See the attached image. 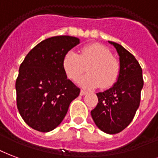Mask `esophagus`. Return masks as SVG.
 Returning a JSON list of instances; mask_svg holds the SVG:
<instances>
[{
  "instance_id": "esophagus-1",
  "label": "esophagus",
  "mask_w": 158,
  "mask_h": 158,
  "mask_svg": "<svg viewBox=\"0 0 158 158\" xmlns=\"http://www.w3.org/2000/svg\"><path fill=\"white\" fill-rule=\"evenodd\" d=\"M87 91H85V90H81L80 92V94L81 95V96H84V95H86V94H87Z\"/></svg>"
}]
</instances>
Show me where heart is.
I'll list each match as a JSON object with an SVG mask.
<instances>
[{
  "label": "heart",
  "mask_w": 158,
  "mask_h": 158,
  "mask_svg": "<svg viewBox=\"0 0 158 158\" xmlns=\"http://www.w3.org/2000/svg\"><path fill=\"white\" fill-rule=\"evenodd\" d=\"M63 67L70 79L77 81L88 71V74L81 78L79 83L86 88H95L100 86L102 89L113 87L117 82L121 65L118 60L112 56L108 48L100 44L84 46L80 54L69 51L63 60Z\"/></svg>",
  "instance_id": "obj_1"
}]
</instances>
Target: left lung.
Listing matches in <instances>:
<instances>
[{"label":"left lung","mask_w":158,"mask_h":158,"mask_svg":"<svg viewBox=\"0 0 158 158\" xmlns=\"http://www.w3.org/2000/svg\"><path fill=\"white\" fill-rule=\"evenodd\" d=\"M121 71L117 82L109 90L97 93L98 103L91 111L93 121L107 134H117L131 124L140 106L143 87L142 69L132 54L117 43Z\"/></svg>","instance_id":"1"}]
</instances>
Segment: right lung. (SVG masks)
<instances>
[{
    "label": "right lung",
    "instance_id": "1",
    "mask_svg": "<svg viewBox=\"0 0 158 158\" xmlns=\"http://www.w3.org/2000/svg\"><path fill=\"white\" fill-rule=\"evenodd\" d=\"M80 40L72 36H55L43 40L31 49L19 67L16 81L17 106L28 126L49 132L65 118L70 103L80 88L63 67L65 54Z\"/></svg>",
    "mask_w": 158,
    "mask_h": 158
}]
</instances>
